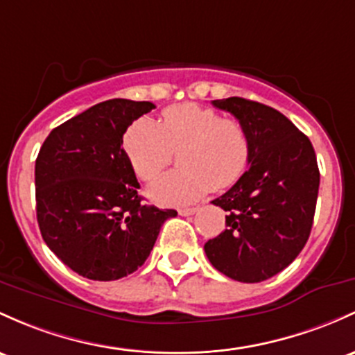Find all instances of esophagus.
I'll return each mask as SVG.
<instances>
[{
    "label": "esophagus",
    "mask_w": 355,
    "mask_h": 355,
    "mask_svg": "<svg viewBox=\"0 0 355 355\" xmlns=\"http://www.w3.org/2000/svg\"><path fill=\"white\" fill-rule=\"evenodd\" d=\"M197 207H185V209H178V214L180 216H192V214L197 212Z\"/></svg>",
    "instance_id": "1"
}]
</instances>
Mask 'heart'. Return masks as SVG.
<instances>
[{"label":"heart","instance_id":"heart-1","mask_svg":"<svg viewBox=\"0 0 355 355\" xmlns=\"http://www.w3.org/2000/svg\"><path fill=\"white\" fill-rule=\"evenodd\" d=\"M123 148L143 182L155 180L173 153H180L182 170L165 175L148 190L162 205L190 204L209 190L231 189L251 159V139L241 121L190 103L166 107L162 124L151 118L136 119L124 133Z\"/></svg>","mask_w":355,"mask_h":355}]
</instances>
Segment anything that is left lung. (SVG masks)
<instances>
[{"instance_id":"obj_1","label":"left lung","mask_w":355,"mask_h":355,"mask_svg":"<svg viewBox=\"0 0 355 355\" xmlns=\"http://www.w3.org/2000/svg\"><path fill=\"white\" fill-rule=\"evenodd\" d=\"M212 104L244 124L251 159L241 180L212 200L227 216L205 254L222 275L259 283L293 263L309 241L320 185L317 157L310 139L276 109L243 97Z\"/></svg>"}]
</instances>
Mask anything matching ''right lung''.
<instances>
[{
  "mask_svg": "<svg viewBox=\"0 0 355 355\" xmlns=\"http://www.w3.org/2000/svg\"><path fill=\"white\" fill-rule=\"evenodd\" d=\"M148 101L109 99L52 130L35 162L37 220L50 251L96 282L131 275L145 263L163 222L177 210L141 204L121 148Z\"/></svg>",
  "mask_w": 355,
  "mask_h": 355,
  "instance_id": "right-lung-1",
  "label": "right lung"
}]
</instances>
